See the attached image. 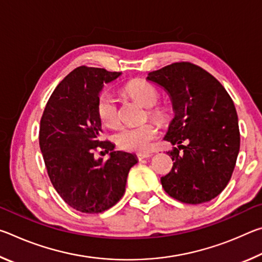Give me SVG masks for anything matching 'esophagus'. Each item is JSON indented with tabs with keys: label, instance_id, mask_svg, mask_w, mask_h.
<instances>
[{
	"label": "esophagus",
	"instance_id": "34e87169",
	"mask_svg": "<svg viewBox=\"0 0 262 262\" xmlns=\"http://www.w3.org/2000/svg\"><path fill=\"white\" fill-rule=\"evenodd\" d=\"M151 156H152L151 152H139L137 154V158H139L140 161H142V159H144V158H149Z\"/></svg>",
	"mask_w": 262,
	"mask_h": 262
}]
</instances>
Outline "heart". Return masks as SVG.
<instances>
[{"instance_id": "obj_1", "label": "heart", "mask_w": 262, "mask_h": 262, "mask_svg": "<svg viewBox=\"0 0 262 262\" xmlns=\"http://www.w3.org/2000/svg\"><path fill=\"white\" fill-rule=\"evenodd\" d=\"M125 91L144 107H152L158 99L157 89L145 81H133L128 83ZM97 113L105 126L113 128L119 125L118 103L112 92L104 91L99 95L97 100ZM150 115H152L157 120H164L166 117L165 111L159 107L150 110ZM157 135L158 129L156 126L152 123H144L139 127L123 128L115 135V142L119 148L123 150L143 152L149 150L151 141L156 139Z\"/></svg>"}]
</instances>
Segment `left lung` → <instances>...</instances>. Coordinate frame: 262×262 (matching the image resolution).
I'll list each match as a JSON object with an SVG mask.
<instances>
[{"label": "left lung", "instance_id": "8db88e82", "mask_svg": "<svg viewBox=\"0 0 262 262\" xmlns=\"http://www.w3.org/2000/svg\"><path fill=\"white\" fill-rule=\"evenodd\" d=\"M166 91L174 117L164 140L177 145L161 183L170 196L199 205L222 193L231 179L241 147L236 107L227 90L205 69L177 62L148 74Z\"/></svg>", "mask_w": 262, "mask_h": 262}]
</instances>
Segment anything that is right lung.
<instances>
[{
    "label": "right lung",
    "mask_w": 262,
    "mask_h": 262,
    "mask_svg": "<svg viewBox=\"0 0 262 262\" xmlns=\"http://www.w3.org/2000/svg\"><path fill=\"white\" fill-rule=\"evenodd\" d=\"M120 76L103 68H76L55 88L40 120L39 144L48 177L68 206L86 214L107 210L120 200L137 163L136 155L114 151L110 141H100L97 100L104 84ZM97 146L110 152L107 161L94 158Z\"/></svg>",
    "instance_id": "right-lung-1"
}]
</instances>
